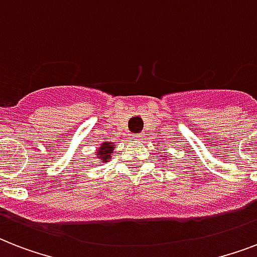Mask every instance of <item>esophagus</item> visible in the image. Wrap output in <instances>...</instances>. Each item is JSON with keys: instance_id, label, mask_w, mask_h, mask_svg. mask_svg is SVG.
<instances>
[{"instance_id": "1", "label": "esophagus", "mask_w": 257, "mask_h": 257, "mask_svg": "<svg viewBox=\"0 0 257 257\" xmlns=\"http://www.w3.org/2000/svg\"><path fill=\"white\" fill-rule=\"evenodd\" d=\"M135 140H137V141H140V140H144V133H136V135H135Z\"/></svg>"}]
</instances>
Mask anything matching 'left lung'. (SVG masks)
I'll return each instance as SVG.
<instances>
[{"label":"left lung","instance_id":"1","mask_svg":"<svg viewBox=\"0 0 257 257\" xmlns=\"http://www.w3.org/2000/svg\"><path fill=\"white\" fill-rule=\"evenodd\" d=\"M163 157H164V156H163Z\"/></svg>","mask_w":257,"mask_h":257}]
</instances>
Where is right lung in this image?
I'll return each instance as SVG.
<instances>
[{"label": "right lung", "instance_id": "right-lung-1", "mask_svg": "<svg viewBox=\"0 0 257 257\" xmlns=\"http://www.w3.org/2000/svg\"><path fill=\"white\" fill-rule=\"evenodd\" d=\"M113 148H114V147L110 145V143H105V144H102V147L98 149V153H97L98 159H101L104 163H108L109 159H110V153H112Z\"/></svg>", "mask_w": 257, "mask_h": 257}]
</instances>
